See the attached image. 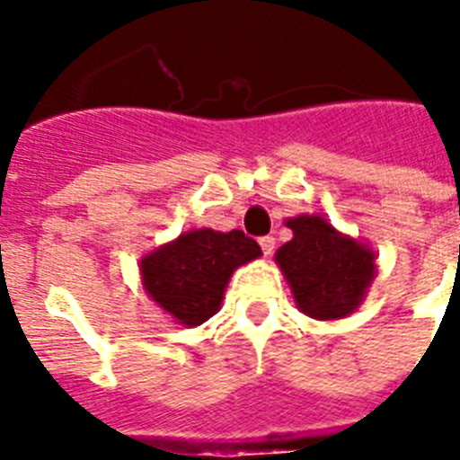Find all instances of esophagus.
I'll use <instances>...</instances> for the list:
<instances>
[{"mask_svg":"<svg viewBox=\"0 0 460 460\" xmlns=\"http://www.w3.org/2000/svg\"><path fill=\"white\" fill-rule=\"evenodd\" d=\"M260 246H262V253L271 255V253H274L276 239L274 237H262V239H260Z\"/></svg>","mask_w":460,"mask_h":460,"instance_id":"34e87169","label":"esophagus"}]
</instances>
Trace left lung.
Masks as SVG:
<instances>
[{
    "instance_id": "obj_1",
    "label": "left lung",
    "mask_w": 460,
    "mask_h": 460,
    "mask_svg": "<svg viewBox=\"0 0 460 460\" xmlns=\"http://www.w3.org/2000/svg\"><path fill=\"white\" fill-rule=\"evenodd\" d=\"M292 239L274 260L286 276L296 308L313 320L348 318L367 299L377 274L368 243L336 230L320 214L286 218Z\"/></svg>"
}]
</instances>
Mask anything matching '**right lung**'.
Listing matches in <instances>:
<instances>
[{
    "instance_id": "right-lung-1",
    "label": "right lung",
    "mask_w": 460,
    "mask_h": 460,
    "mask_svg": "<svg viewBox=\"0 0 460 460\" xmlns=\"http://www.w3.org/2000/svg\"><path fill=\"white\" fill-rule=\"evenodd\" d=\"M258 242L242 230L198 227L142 255V288L181 327H198L217 315L230 276L260 258Z\"/></svg>"
}]
</instances>
